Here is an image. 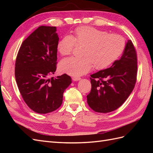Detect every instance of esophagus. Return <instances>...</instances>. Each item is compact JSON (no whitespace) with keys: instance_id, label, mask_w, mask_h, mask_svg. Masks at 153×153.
<instances>
[{"instance_id":"1","label":"esophagus","mask_w":153,"mask_h":153,"mask_svg":"<svg viewBox=\"0 0 153 153\" xmlns=\"http://www.w3.org/2000/svg\"><path fill=\"white\" fill-rule=\"evenodd\" d=\"M72 79H73V81H75V82H77V81L80 80L81 78L78 77H72Z\"/></svg>"}]
</instances>
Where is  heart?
I'll return each mask as SVG.
<instances>
[{"label": "heart", "mask_w": 153, "mask_h": 153, "mask_svg": "<svg viewBox=\"0 0 153 153\" xmlns=\"http://www.w3.org/2000/svg\"><path fill=\"white\" fill-rule=\"evenodd\" d=\"M76 44L83 45L80 57H70L59 64L62 73L80 76L94 68L103 70L110 66L123 53L126 40L117 34H108L105 31L91 26L77 27L71 35L62 37L57 43V51L62 56L71 53Z\"/></svg>", "instance_id": "b5f03b06"}]
</instances>
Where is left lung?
<instances>
[{
    "mask_svg": "<svg viewBox=\"0 0 153 153\" xmlns=\"http://www.w3.org/2000/svg\"><path fill=\"white\" fill-rule=\"evenodd\" d=\"M135 48L128 40L122 57L111 67L91 75V90L88 105L100 113L112 112L122 106L134 89L137 72Z\"/></svg>",
    "mask_w": 153,
    "mask_h": 153,
    "instance_id": "obj_1",
    "label": "left lung"
}]
</instances>
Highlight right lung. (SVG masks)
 Instances as JSON below:
<instances>
[{
  "mask_svg": "<svg viewBox=\"0 0 153 153\" xmlns=\"http://www.w3.org/2000/svg\"><path fill=\"white\" fill-rule=\"evenodd\" d=\"M56 31V27H39L23 42L16 60L15 77L19 92L27 105L39 114L59 108L63 93L71 83L66 74L49 78L56 70L59 37Z\"/></svg>",
  "mask_w": 153,
  "mask_h": 153,
  "instance_id": "right-lung-1",
  "label": "right lung"
}]
</instances>
